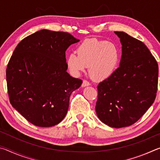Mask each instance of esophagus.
<instances>
[{
    "label": "esophagus",
    "instance_id": "esophagus-1",
    "mask_svg": "<svg viewBox=\"0 0 160 160\" xmlns=\"http://www.w3.org/2000/svg\"><path fill=\"white\" fill-rule=\"evenodd\" d=\"M88 85H90V82H89V81L86 80H84L83 82H82V87H85V86H88Z\"/></svg>",
    "mask_w": 160,
    "mask_h": 160
}]
</instances>
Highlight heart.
I'll return each mask as SVG.
<instances>
[{
    "mask_svg": "<svg viewBox=\"0 0 160 160\" xmlns=\"http://www.w3.org/2000/svg\"><path fill=\"white\" fill-rule=\"evenodd\" d=\"M119 52L113 43L97 39H86L79 45L77 53L68 54L66 64L70 72L79 75L89 66L91 77L97 80L111 76L118 66Z\"/></svg>",
    "mask_w": 160,
    "mask_h": 160,
    "instance_id": "1",
    "label": "heart"
}]
</instances>
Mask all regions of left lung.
<instances>
[{"instance_id": "obj_1", "label": "left lung", "mask_w": 160, "mask_h": 160, "mask_svg": "<svg viewBox=\"0 0 160 160\" xmlns=\"http://www.w3.org/2000/svg\"><path fill=\"white\" fill-rule=\"evenodd\" d=\"M122 44L120 66L97 86L95 110L99 120L112 128L131 126L155 101L158 64L144 43L115 32Z\"/></svg>"}]
</instances>
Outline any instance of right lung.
Returning a JSON list of instances; mask_svg holds the SVG:
<instances>
[{"instance_id":"right-lung-1","label":"right lung","mask_w":160,"mask_h":160,"mask_svg":"<svg viewBox=\"0 0 160 160\" xmlns=\"http://www.w3.org/2000/svg\"><path fill=\"white\" fill-rule=\"evenodd\" d=\"M79 41L68 32L42 29L16 47L6 69L8 92L29 122L51 127L65 118L70 94L82 82L67 72L66 51Z\"/></svg>"}]
</instances>
